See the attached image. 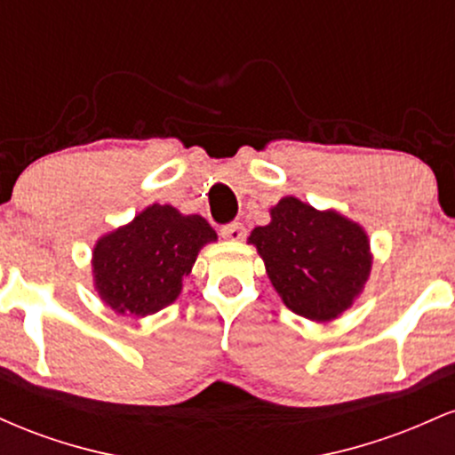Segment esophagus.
Wrapping results in <instances>:
<instances>
[{
  "label": "esophagus",
  "instance_id": "esophagus-1",
  "mask_svg": "<svg viewBox=\"0 0 455 455\" xmlns=\"http://www.w3.org/2000/svg\"><path fill=\"white\" fill-rule=\"evenodd\" d=\"M220 235L228 242H242L245 237V227L242 222H231V224H224L220 228Z\"/></svg>",
  "mask_w": 455,
  "mask_h": 455
}]
</instances>
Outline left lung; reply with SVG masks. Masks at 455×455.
<instances>
[{"instance_id":"obj_1","label":"left lung","mask_w":455,"mask_h":455,"mask_svg":"<svg viewBox=\"0 0 455 455\" xmlns=\"http://www.w3.org/2000/svg\"><path fill=\"white\" fill-rule=\"evenodd\" d=\"M271 222L257 227L265 269L286 307L325 323L353 306L372 267L368 235L338 212H318L299 198L284 196L271 207Z\"/></svg>"}]
</instances>
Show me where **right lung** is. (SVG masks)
Instances as JSON below:
<instances>
[{
	"instance_id": "obj_1",
	"label": "right lung",
	"mask_w": 455,
	"mask_h": 455,
	"mask_svg": "<svg viewBox=\"0 0 455 455\" xmlns=\"http://www.w3.org/2000/svg\"><path fill=\"white\" fill-rule=\"evenodd\" d=\"M216 239L205 218L154 203L98 239L92 260L98 295L119 315H154L173 304L198 250Z\"/></svg>"
}]
</instances>
